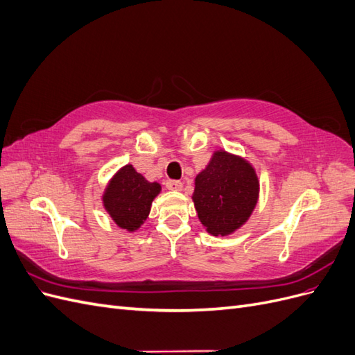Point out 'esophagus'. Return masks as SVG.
Wrapping results in <instances>:
<instances>
[{
  "instance_id": "1",
  "label": "esophagus",
  "mask_w": 355,
  "mask_h": 355,
  "mask_svg": "<svg viewBox=\"0 0 355 355\" xmlns=\"http://www.w3.org/2000/svg\"><path fill=\"white\" fill-rule=\"evenodd\" d=\"M166 188L168 191H182L184 185H182V182H179V180H167L166 182Z\"/></svg>"
}]
</instances>
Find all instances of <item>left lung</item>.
Listing matches in <instances>:
<instances>
[{"label":"left lung","instance_id":"1","mask_svg":"<svg viewBox=\"0 0 355 355\" xmlns=\"http://www.w3.org/2000/svg\"><path fill=\"white\" fill-rule=\"evenodd\" d=\"M259 178L245 158L218 149L196 176L192 201L201 225L227 237L249 220L259 200Z\"/></svg>","mask_w":355,"mask_h":355}]
</instances>
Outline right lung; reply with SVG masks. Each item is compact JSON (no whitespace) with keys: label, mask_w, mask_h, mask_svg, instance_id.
Masks as SVG:
<instances>
[{"label":"right lung","mask_w":355,"mask_h":355,"mask_svg":"<svg viewBox=\"0 0 355 355\" xmlns=\"http://www.w3.org/2000/svg\"><path fill=\"white\" fill-rule=\"evenodd\" d=\"M159 192L158 182L146 180L132 164H125L105 187L102 204L118 228L135 232L146 220Z\"/></svg>","instance_id":"add662e5"}]
</instances>
